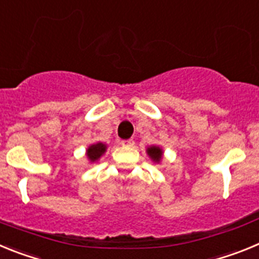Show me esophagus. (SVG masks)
<instances>
[{"mask_svg":"<svg viewBox=\"0 0 259 259\" xmlns=\"http://www.w3.org/2000/svg\"><path fill=\"white\" fill-rule=\"evenodd\" d=\"M123 146H134L135 145V141L132 139H128V140H122L120 141Z\"/></svg>","mask_w":259,"mask_h":259,"instance_id":"1","label":"esophagus"}]
</instances>
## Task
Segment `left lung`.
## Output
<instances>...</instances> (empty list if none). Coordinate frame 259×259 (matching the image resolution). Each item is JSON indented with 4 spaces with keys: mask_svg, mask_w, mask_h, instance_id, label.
I'll return each instance as SVG.
<instances>
[{
    "mask_svg": "<svg viewBox=\"0 0 259 259\" xmlns=\"http://www.w3.org/2000/svg\"><path fill=\"white\" fill-rule=\"evenodd\" d=\"M146 154L149 155V158L154 163H161L162 159H163V149H162L161 146H148L146 148Z\"/></svg>",
    "mask_w": 259,
    "mask_h": 259,
    "instance_id": "left-lung-1",
    "label": "left lung"
}]
</instances>
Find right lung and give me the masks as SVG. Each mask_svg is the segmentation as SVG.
Here are the masks:
<instances>
[{
	"mask_svg": "<svg viewBox=\"0 0 259 259\" xmlns=\"http://www.w3.org/2000/svg\"><path fill=\"white\" fill-rule=\"evenodd\" d=\"M106 149L107 145L105 143H100V141H98V143L91 144V145L87 148L85 152L87 159L89 161V163H95V162H97L98 159L106 153Z\"/></svg>",
	"mask_w": 259,
	"mask_h": 259,
	"instance_id": "obj_1",
	"label": "right lung"
}]
</instances>
